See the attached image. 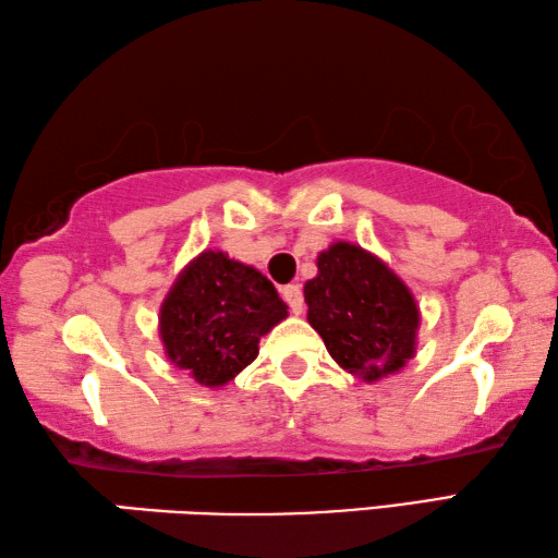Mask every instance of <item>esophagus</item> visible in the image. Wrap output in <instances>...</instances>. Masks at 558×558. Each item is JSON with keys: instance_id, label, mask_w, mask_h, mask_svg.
Here are the masks:
<instances>
[{"instance_id": "1", "label": "esophagus", "mask_w": 558, "mask_h": 558, "mask_svg": "<svg viewBox=\"0 0 558 558\" xmlns=\"http://www.w3.org/2000/svg\"><path fill=\"white\" fill-rule=\"evenodd\" d=\"M281 296H284L289 308L294 311L296 316L301 314V311H304V291H301L299 284H289V287L281 289Z\"/></svg>"}]
</instances>
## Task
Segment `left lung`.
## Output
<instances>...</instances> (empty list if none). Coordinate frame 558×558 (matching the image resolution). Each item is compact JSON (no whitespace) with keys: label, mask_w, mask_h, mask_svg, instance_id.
Instances as JSON below:
<instances>
[{"label":"left lung","mask_w":558,"mask_h":558,"mask_svg":"<svg viewBox=\"0 0 558 558\" xmlns=\"http://www.w3.org/2000/svg\"><path fill=\"white\" fill-rule=\"evenodd\" d=\"M318 274L306 281L308 324L330 357L350 375L377 383L416 353L418 306L387 264L350 242L318 254Z\"/></svg>","instance_id":"8db88e82"}]
</instances>
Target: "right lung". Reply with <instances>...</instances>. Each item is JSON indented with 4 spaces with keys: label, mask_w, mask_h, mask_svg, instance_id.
I'll return each instance as SVG.
<instances>
[{
    "label": "right lung",
    "mask_w": 558,
    "mask_h": 558,
    "mask_svg": "<svg viewBox=\"0 0 558 558\" xmlns=\"http://www.w3.org/2000/svg\"><path fill=\"white\" fill-rule=\"evenodd\" d=\"M287 308L262 271L205 250L185 264L161 304L166 357L198 385H228L257 357L262 336L289 316Z\"/></svg>",
    "instance_id": "add662e5"
}]
</instances>
